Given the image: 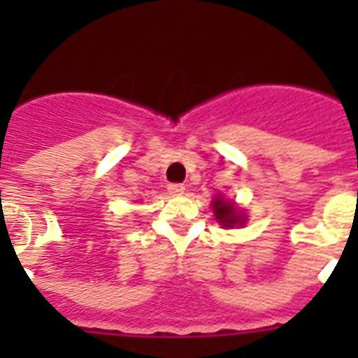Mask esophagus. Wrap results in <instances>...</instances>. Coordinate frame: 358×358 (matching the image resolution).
<instances>
[{"instance_id": "obj_1", "label": "esophagus", "mask_w": 358, "mask_h": 358, "mask_svg": "<svg viewBox=\"0 0 358 358\" xmlns=\"http://www.w3.org/2000/svg\"><path fill=\"white\" fill-rule=\"evenodd\" d=\"M169 193H171V195H184L185 185L184 184H171L169 185Z\"/></svg>"}]
</instances>
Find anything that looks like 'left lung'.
<instances>
[{
    "instance_id": "1",
    "label": "left lung",
    "mask_w": 358,
    "mask_h": 358,
    "mask_svg": "<svg viewBox=\"0 0 358 358\" xmlns=\"http://www.w3.org/2000/svg\"><path fill=\"white\" fill-rule=\"evenodd\" d=\"M213 213H215V219L217 223L223 227V229H234V227H241L245 224V215L241 210L236 208L234 202L227 201L223 196H215L212 202Z\"/></svg>"
}]
</instances>
